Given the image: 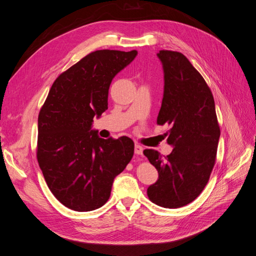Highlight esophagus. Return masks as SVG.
<instances>
[{
    "instance_id": "34e87169",
    "label": "esophagus",
    "mask_w": 256,
    "mask_h": 256,
    "mask_svg": "<svg viewBox=\"0 0 256 256\" xmlns=\"http://www.w3.org/2000/svg\"><path fill=\"white\" fill-rule=\"evenodd\" d=\"M134 154H143V147L138 144L134 145Z\"/></svg>"
}]
</instances>
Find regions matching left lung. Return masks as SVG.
<instances>
[{
    "label": "left lung",
    "mask_w": 256,
    "mask_h": 256,
    "mask_svg": "<svg viewBox=\"0 0 256 256\" xmlns=\"http://www.w3.org/2000/svg\"><path fill=\"white\" fill-rule=\"evenodd\" d=\"M157 56L164 74L157 124L171 126L166 136L173 150L164 158L157 150L143 152L159 174L147 188V196L161 207L178 208L194 200L207 184L220 127L212 90L189 60L168 50L159 51Z\"/></svg>",
    "instance_id": "left-lung-1"
}]
</instances>
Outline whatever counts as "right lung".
<instances>
[{
  "instance_id": "add662e5",
  "label": "right lung",
  "mask_w": 256,
  "mask_h": 256,
  "mask_svg": "<svg viewBox=\"0 0 256 256\" xmlns=\"http://www.w3.org/2000/svg\"><path fill=\"white\" fill-rule=\"evenodd\" d=\"M136 54H88L58 76L38 115V164L53 196L72 210L90 212L104 205L114 178L134 156L130 138L104 140L92 126V118L108 109L113 78Z\"/></svg>"
}]
</instances>
